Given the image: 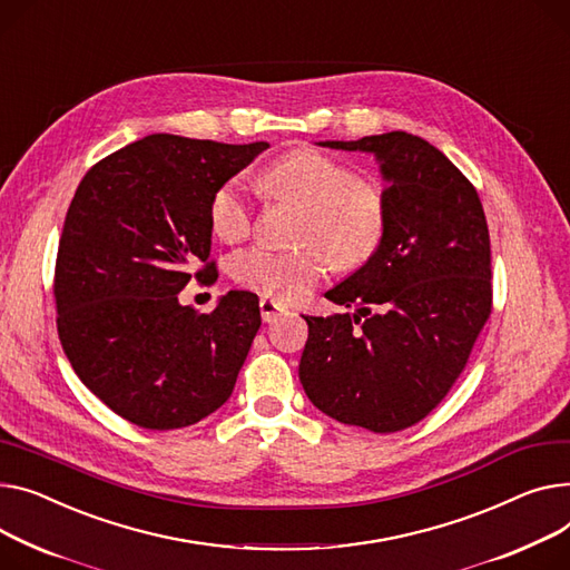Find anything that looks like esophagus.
Wrapping results in <instances>:
<instances>
[{"label": "esophagus", "instance_id": "obj_1", "mask_svg": "<svg viewBox=\"0 0 570 570\" xmlns=\"http://www.w3.org/2000/svg\"><path fill=\"white\" fill-rule=\"evenodd\" d=\"M258 307H261V318H263L265 323H275L282 314H286V307L279 305L277 299H273V297H268V295H263V297L258 299Z\"/></svg>", "mask_w": 570, "mask_h": 570}]
</instances>
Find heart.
Instances as JSON below:
<instances>
[{"instance_id":"b5f03b06","label":"heart","mask_w":570,"mask_h":570,"mask_svg":"<svg viewBox=\"0 0 570 570\" xmlns=\"http://www.w3.org/2000/svg\"><path fill=\"white\" fill-rule=\"evenodd\" d=\"M265 195L305 210L295 252L254 245L229 258L232 277L252 291L288 302L312 291L327 273L357 271L381 249L387 234L383 187L357 178L353 167L314 148H297L265 167L258 176ZM210 229L224 243L249 236L254 210L238 180L222 183L208 206Z\"/></svg>"}]
</instances>
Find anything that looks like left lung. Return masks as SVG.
I'll list each match as a JSON object with an SVG mask.
<instances>
[{
    "label": "left lung",
    "instance_id": "left-lung-1",
    "mask_svg": "<svg viewBox=\"0 0 570 570\" xmlns=\"http://www.w3.org/2000/svg\"><path fill=\"white\" fill-rule=\"evenodd\" d=\"M321 144L381 163L387 234L368 263L325 293L355 314L305 316L299 383L332 420L396 433L449 394L490 316L483 206L461 169L416 135Z\"/></svg>",
    "mask_w": 570,
    "mask_h": 570
}]
</instances>
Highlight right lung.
Instances as JSON below:
<instances>
[{
  "instance_id": "obj_1",
  "label": "right lung",
  "mask_w": 570,
  "mask_h": 570,
  "mask_svg": "<svg viewBox=\"0 0 570 570\" xmlns=\"http://www.w3.org/2000/svg\"><path fill=\"white\" fill-rule=\"evenodd\" d=\"M265 148L148 135L78 185L55 265L57 332L80 381L135 426L197 424L234 392L261 327L256 295L229 291L199 314L178 293L217 279L210 199Z\"/></svg>"
}]
</instances>
